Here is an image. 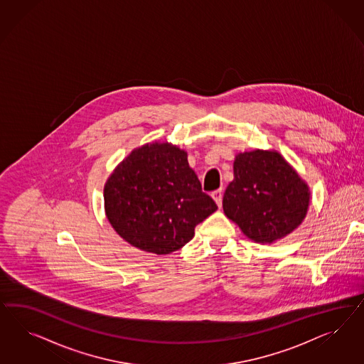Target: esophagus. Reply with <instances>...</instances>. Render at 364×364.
<instances>
[{"label": "esophagus", "instance_id": "obj_1", "mask_svg": "<svg viewBox=\"0 0 364 364\" xmlns=\"http://www.w3.org/2000/svg\"><path fill=\"white\" fill-rule=\"evenodd\" d=\"M212 198L213 200L216 201V204H218V207L221 208V204H223V189H216V191H213L212 192Z\"/></svg>", "mask_w": 364, "mask_h": 364}]
</instances>
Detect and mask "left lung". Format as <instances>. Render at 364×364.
I'll use <instances>...</instances> for the list:
<instances>
[{"label":"left lung","mask_w":364,"mask_h":364,"mask_svg":"<svg viewBox=\"0 0 364 364\" xmlns=\"http://www.w3.org/2000/svg\"><path fill=\"white\" fill-rule=\"evenodd\" d=\"M309 186L276 151L236 154L223 210L255 242L271 244L295 231L309 210Z\"/></svg>","instance_id":"8db88e82"}]
</instances>
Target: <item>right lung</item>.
Here are the masks:
<instances>
[{"mask_svg":"<svg viewBox=\"0 0 364 364\" xmlns=\"http://www.w3.org/2000/svg\"><path fill=\"white\" fill-rule=\"evenodd\" d=\"M187 157L172 144H145L116 166L104 187V204L125 242L151 254L175 252L218 210Z\"/></svg>","mask_w":364,"mask_h":364,"instance_id":"right-lung-1","label":"right lung"}]
</instances>
